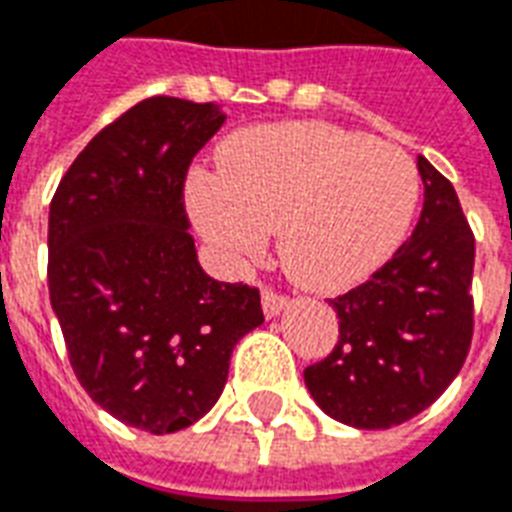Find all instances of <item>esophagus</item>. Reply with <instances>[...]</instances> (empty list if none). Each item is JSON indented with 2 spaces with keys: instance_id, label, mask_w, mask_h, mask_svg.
<instances>
[{
  "instance_id": "obj_1",
  "label": "esophagus",
  "mask_w": 512,
  "mask_h": 512,
  "mask_svg": "<svg viewBox=\"0 0 512 512\" xmlns=\"http://www.w3.org/2000/svg\"><path fill=\"white\" fill-rule=\"evenodd\" d=\"M261 307H264V315H267V318H275V315H280L288 307V297L275 294L272 288H264V291H261Z\"/></svg>"
}]
</instances>
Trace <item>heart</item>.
I'll list each match as a JSON object with an SVG mask.
<instances>
[{"label": "heart", "mask_w": 512, "mask_h": 512, "mask_svg": "<svg viewBox=\"0 0 512 512\" xmlns=\"http://www.w3.org/2000/svg\"><path fill=\"white\" fill-rule=\"evenodd\" d=\"M218 164L221 175L188 180L186 210L229 270L256 259L278 229L291 278L348 288L397 251L416 213L418 172L402 148L321 121L234 134Z\"/></svg>", "instance_id": "b5f03b06"}]
</instances>
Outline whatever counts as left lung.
Listing matches in <instances>:
<instances>
[{"instance_id": "8db88e82", "label": "left lung", "mask_w": 512, "mask_h": 512, "mask_svg": "<svg viewBox=\"0 0 512 512\" xmlns=\"http://www.w3.org/2000/svg\"><path fill=\"white\" fill-rule=\"evenodd\" d=\"M424 210L410 240L348 294L334 351L305 370L326 416L356 429L405 424L451 386L472 343L475 237L451 180L418 156Z\"/></svg>"}]
</instances>
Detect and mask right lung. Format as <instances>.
I'll return each mask as SVG.
<instances>
[{
  "mask_svg": "<svg viewBox=\"0 0 512 512\" xmlns=\"http://www.w3.org/2000/svg\"><path fill=\"white\" fill-rule=\"evenodd\" d=\"M224 121L213 102L151 96L88 142L51 202L48 291L72 370L151 434L205 416L264 324L256 288L202 270L183 210L188 164Z\"/></svg>",
  "mask_w": 512,
  "mask_h": 512,
  "instance_id": "right-lung-1",
  "label": "right lung"
}]
</instances>
